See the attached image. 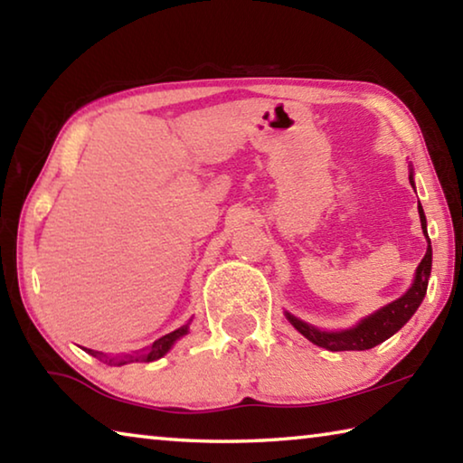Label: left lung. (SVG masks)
<instances>
[{
	"mask_svg": "<svg viewBox=\"0 0 463 463\" xmlns=\"http://www.w3.org/2000/svg\"><path fill=\"white\" fill-rule=\"evenodd\" d=\"M412 184V177H411ZM419 214H420V224H422V232L427 237V221H425V213H422L420 203H419ZM429 241V237H427ZM430 261H433V253H430V241L427 247V253L422 257L420 265L417 268V276H414V284L412 288L406 292L402 298H398L388 307L380 308L378 312H373L372 317L364 318L355 328H349V331H341V333H325L318 331V328L310 326L302 320H298L292 315H286L289 323L296 326V331H300L308 341H312L318 347H325L328 351H365L372 349L375 345H380L388 339V336L394 335L396 331L409 323V318L417 312L420 307L422 298L427 294V284H429V276H430Z\"/></svg>",
	"mask_w": 463,
	"mask_h": 463,
	"instance_id": "left-lung-1",
	"label": "left lung"
}]
</instances>
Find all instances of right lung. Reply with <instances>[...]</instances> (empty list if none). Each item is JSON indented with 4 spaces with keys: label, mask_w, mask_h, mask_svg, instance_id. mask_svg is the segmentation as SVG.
Wrapping results in <instances>:
<instances>
[{
    "label": "right lung",
    "mask_w": 463,
    "mask_h": 463,
    "mask_svg": "<svg viewBox=\"0 0 463 463\" xmlns=\"http://www.w3.org/2000/svg\"><path fill=\"white\" fill-rule=\"evenodd\" d=\"M187 333V326H182L177 328V331L169 333V335H163L161 339H156L151 349L146 351V354H132V355H124L122 359H109L106 357L104 354H99V351H93V349H88V354H91L93 357H98L99 362H104L108 365H127V364H135V362H155V359H159L167 354V351L171 349V345H174L179 336H184Z\"/></svg>",
    "instance_id": "1"
}]
</instances>
